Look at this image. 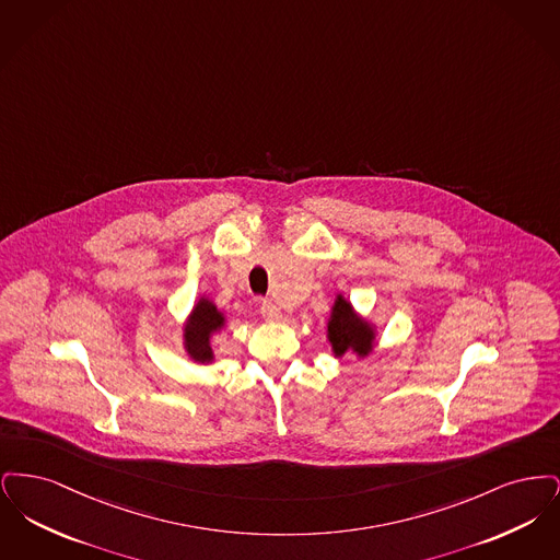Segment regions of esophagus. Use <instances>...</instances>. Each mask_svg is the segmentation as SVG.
Masks as SVG:
<instances>
[{"instance_id": "esophagus-1", "label": "esophagus", "mask_w": 560, "mask_h": 560, "mask_svg": "<svg viewBox=\"0 0 560 560\" xmlns=\"http://www.w3.org/2000/svg\"><path fill=\"white\" fill-rule=\"evenodd\" d=\"M260 313H262V317L267 320L281 319V308L272 300H262L260 302Z\"/></svg>"}]
</instances>
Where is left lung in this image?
I'll list each match as a JSON object with an SVG mask.
<instances>
[{
    "instance_id": "left-lung-1",
    "label": "left lung",
    "mask_w": 560,
    "mask_h": 560,
    "mask_svg": "<svg viewBox=\"0 0 560 560\" xmlns=\"http://www.w3.org/2000/svg\"><path fill=\"white\" fill-rule=\"evenodd\" d=\"M327 331L338 357H342L347 350H354L357 354H368L372 350L373 331L370 325L354 315L345 298L336 300Z\"/></svg>"
}]
</instances>
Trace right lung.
Here are the masks:
<instances>
[{"mask_svg": "<svg viewBox=\"0 0 560 560\" xmlns=\"http://www.w3.org/2000/svg\"><path fill=\"white\" fill-rule=\"evenodd\" d=\"M222 315L218 313V308L213 306L210 300H199V304L195 306L190 323L185 331V340H187L188 354L195 361H210L212 359V348H210V336L215 329L222 327Z\"/></svg>", "mask_w": 560, "mask_h": 560, "instance_id": "add662e5", "label": "right lung"}]
</instances>
